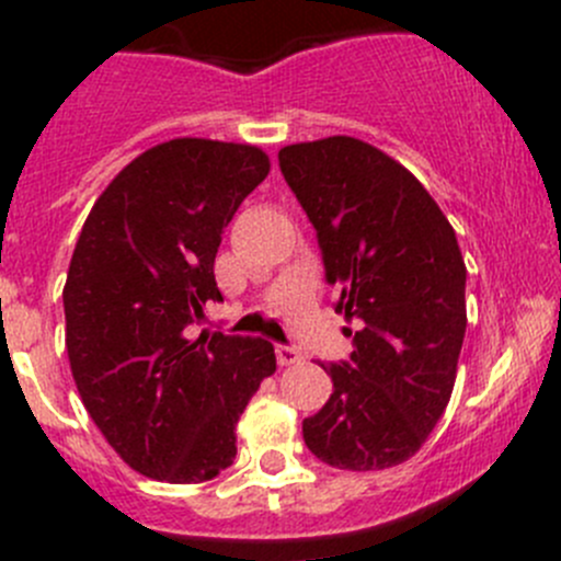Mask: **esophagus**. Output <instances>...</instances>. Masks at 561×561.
Masks as SVG:
<instances>
[{
    "mask_svg": "<svg viewBox=\"0 0 561 561\" xmlns=\"http://www.w3.org/2000/svg\"><path fill=\"white\" fill-rule=\"evenodd\" d=\"M276 360H279V366L301 364V353L293 344H276Z\"/></svg>",
    "mask_w": 561,
    "mask_h": 561,
    "instance_id": "obj_1",
    "label": "esophagus"
}]
</instances>
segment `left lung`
<instances>
[{"label": "left lung", "mask_w": 561, "mask_h": 561, "mask_svg": "<svg viewBox=\"0 0 561 561\" xmlns=\"http://www.w3.org/2000/svg\"><path fill=\"white\" fill-rule=\"evenodd\" d=\"M279 168L317 233L339 314L358 322L350 360L320 364L333 393L304 443L336 469L369 472L417 454L443 417L467 331L456 233L407 168L364 140L285 146Z\"/></svg>", "instance_id": "obj_1"}]
</instances>
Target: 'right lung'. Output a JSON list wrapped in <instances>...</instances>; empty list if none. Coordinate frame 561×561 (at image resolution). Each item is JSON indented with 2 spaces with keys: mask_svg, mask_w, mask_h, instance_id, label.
Wrapping results in <instances>:
<instances>
[{
  "mask_svg": "<svg viewBox=\"0 0 561 561\" xmlns=\"http://www.w3.org/2000/svg\"><path fill=\"white\" fill-rule=\"evenodd\" d=\"M257 146L175 138L135 157L98 197L67 271V355L113 450L168 483H203L236 458V423L274 344L192 325L219 301L214 257L268 175Z\"/></svg>",
  "mask_w": 561,
  "mask_h": 561,
  "instance_id": "obj_1",
  "label": "right lung"
}]
</instances>
